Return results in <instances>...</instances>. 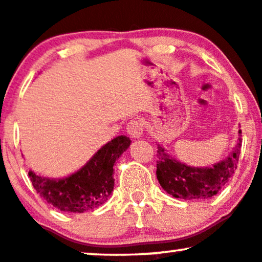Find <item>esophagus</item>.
Masks as SVG:
<instances>
[{
  "instance_id": "esophagus-1",
  "label": "esophagus",
  "mask_w": 262,
  "mask_h": 262,
  "mask_svg": "<svg viewBox=\"0 0 262 262\" xmlns=\"http://www.w3.org/2000/svg\"><path fill=\"white\" fill-rule=\"evenodd\" d=\"M127 130L128 135L134 138H140L143 136V132H144V122L142 119H132V120L127 124Z\"/></svg>"
}]
</instances>
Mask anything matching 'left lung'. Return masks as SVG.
Listing matches in <instances>:
<instances>
[{"label":"left lung","instance_id":"left-lung-1","mask_svg":"<svg viewBox=\"0 0 262 262\" xmlns=\"http://www.w3.org/2000/svg\"><path fill=\"white\" fill-rule=\"evenodd\" d=\"M242 131H238L237 146L227 158L212 166L195 167L181 163L169 156L167 150L158 143L157 179L167 194L175 198L208 199L217 194L233 176L239 159Z\"/></svg>","mask_w":262,"mask_h":262}]
</instances>
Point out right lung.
I'll use <instances>...</instances> for the list:
<instances>
[{
  "label": "right lung",
  "mask_w": 262,
  "mask_h": 262,
  "mask_svg": "<svg viewBox=\"0 0 262 262\" xmlns=\"http://www.w3.org/2000/svg\"><path fill=\"white\" fill-rule=\"evenodd\" d=\"M131 140L118 136L99 148L82 167L63 179H50L29 171L41 198L60 211H89L104 204L114 188L115 161L130 147Z\"/></svg>",
  "instance_id": "right-lung-1"
}]
</instances>
